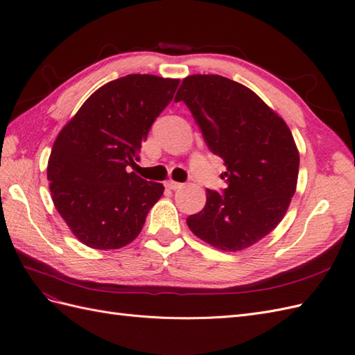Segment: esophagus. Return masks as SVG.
I'll return each instance as SVG.
<instances>
[{
	"label": "esophagus",
	"instance_id": "34e87169",
	"mask_svg": "<svg viewBox=\"0 0 355 355\" xmlns=\"http://www.w3.org/2000/svg\"><path fill=\"white\" fill-rule=\"evenodd\" d=\"M166 187H167L168 189H179V188H182L184 185L179 184V182H175V180H167V182H166Z\"/></svg>",
	"mask_w": 355,
	"mask_h": 355
}]
</instances>
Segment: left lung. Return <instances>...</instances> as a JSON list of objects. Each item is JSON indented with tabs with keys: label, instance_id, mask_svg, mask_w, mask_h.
<instances>
[{
	"label": "left lung",
	"instance_id": "8db88e82",
	"mask_svg": "<svg viewBox=\"0 0 355 355\" xmlns=\"http://www.w3.org/2000/svg\"><path fill=\"white\" fill-rule=\"evenodd\" d=\"M175 101L185 102L227 166L228 188L206 189V206L188 216V227L219 250H244L282 222L295 196L299 151L292 132L254 92L222 75H189Z\"/></svg>",
	"mask_w": 355,
	"mask_h": 355
}]
</instances>
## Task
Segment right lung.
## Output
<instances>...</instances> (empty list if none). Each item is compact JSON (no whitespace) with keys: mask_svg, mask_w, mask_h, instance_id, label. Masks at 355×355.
<instances>
[{"mask_svg":"<svg viewBox=\"0 0 355 355\" xmlns=\"http://www.w3.org/2000/svg\"><path fill=\"white\" fill-rule=\"evenodd\" d=\"M180 80L130 73L110 81L62 128L47 164L51 200L83 244L115 250L142 231L163 184L127 171Z\"/></svg>","mask_w":355,"mask_h":355,"instance_id":"right-lung-1","label":"right lung"}]
</instances>
